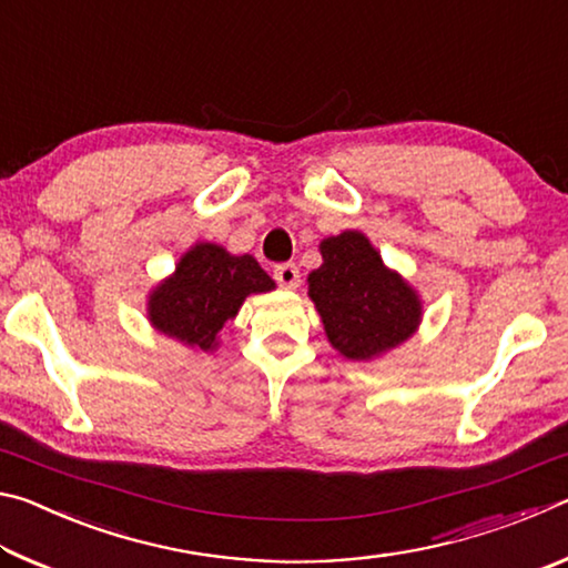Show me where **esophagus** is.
Wrapping results in <instances>:
<instances>
[{"instance_id": "obj_1", "label": "esophagus", "mask_w": 568, "mask_h": 568, "mask_svg": "<svg viewBox=\"0 0 568 568\" xmlns=\"http://www.w3.org/2000/svg\"><path fill=\"white\" fill-rule=\"evenodd\" d=\"M273 277L277 281V285L281 287H297V283H301V271H297L295 263H283V265H275L273 271Z\"/></svg>"}]
</instances>
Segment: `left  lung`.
<instances>
[{"label": "left lung", "mask_w": 568, "mask_h": 568, "mask_svg": "<svg viewBox=\"0 0 568 568\" xmlns=\"http://www.w3.org/2000/svg\"><path fill=\"white\" fill-rule=\"evenodd\" d=\"M323 265L307 277L325 333L345 358L365 361L396 348L416 331L420 303L386 271L368 237L348 230L321 243Z\"/></svg>", "instance_id": "left-lung-1"}]
</instances>
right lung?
I'll return each instance as SVG.
<instances>
[{
    "instance_id": "obj_1",
    "label": "right lung",
    "mask_w": 568,
    "mask_h": 568,
    "mask_svg": "<svg viewBox=\"0 0 568 568\" xmlns=\"http://www.w3.org/2000/svg\"><path fill=\"white\" fill-rule=\"evenodd\" d=\"M273 287L253 255H230L213 243H200L182 257L175 275L152 293L150 321L170 338L213 351L215 335L235 318L245 297Z\"/></svg>"
}]
</instances>
